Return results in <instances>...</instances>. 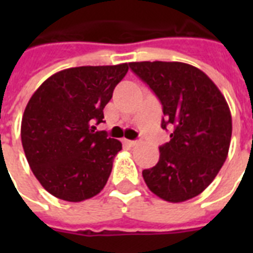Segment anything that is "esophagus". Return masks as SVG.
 I'll return each mask as SVG.
<instances>
[{
  "label": "esophagus",
  "instance_id": "34e87169",
  "mask_svg": "<svg viewBox=\"0 0 253 253\" xmlns=\"http://www.w3.org/2000/svg\"><path fill=\"white\" fill-rule=\"evenodd\" d=\"M125 143H126L127 146H130V147H135V146H138V143L136 140H125Z\"/></svg>",
  "mask_w": 253,
  "mask_h": 253
}]
</instances>
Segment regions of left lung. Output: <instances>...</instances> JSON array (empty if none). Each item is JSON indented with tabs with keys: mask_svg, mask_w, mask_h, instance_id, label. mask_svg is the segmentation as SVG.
<instances>
[{
	"mask_svg": "<svg viewBox=\"0 0 253 253\" xmlns=\"http://www.w3.org/2000/svg\"><path fill=\"white\" fill-rule=\"evenodd\" d=\"M132 72L158 95L162 127L170 140L159 147L158 164L143 170L151 192L168 202L194 198L211 184L226 162L232 134L224 95L201 69L180 61H134Z\"/></svg>",
	"mask_w": 253,
	"mask_h": 253,
	"instance_id": "obj_1",
	"label": "left lung"
}]
</instances>
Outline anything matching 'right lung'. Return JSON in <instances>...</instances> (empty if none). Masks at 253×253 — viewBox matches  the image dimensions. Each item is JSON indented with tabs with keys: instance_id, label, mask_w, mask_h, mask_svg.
I'll return each mask as SVG.
<instances>
[{
	"instance_id": "add662e5",
	"label": "right lung",
	"mask_w": 253,
	"mask_h": 253,
	"mask_svg": "<svg viewBox=\"0 0 253 253\" xmlns=\"http://www.w3.org/2000/svg\"><path fill=\"white\" fill-rule=\"evenodd\" d=\"M128 64L76 67L55 73L27 102L21 139L29 166L52 196L81 202L107 182L122 143L94 131Z\"/></svg>"
}]
</instances>
